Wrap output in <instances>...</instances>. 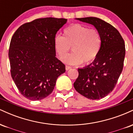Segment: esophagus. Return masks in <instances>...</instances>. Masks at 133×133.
<instances>
[{"label":"esophagus","mask_w":133,"mask_h":133,"mask_svg":"<svg viewBox=\"0 0 133 133\" xmlns=\"http://www.w3.org/2000/svg\"><path fill=\"white\" fill-rule=\"evenodd\" d=\"M70 69H71V67L68 66V65H66V66H65V70H66V71H68Z\"/></svg>","instance_id":"34e87169"}]
</instances>
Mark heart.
Returning a JSON list of instances; mask_svg holds the SVG:
<instances>
[{"instance_id":"heart-1","label":"heart","mask_w":133,"mask_h":133,"mask_svg":"<svg viewBox=\"0 0 133 133\" xmlns=\"http://www.w3.org/2000/svg\"><path fill=\"white\" fill-rule=\"evenodd\" d=\"M64 36L57 35L54 46L61 59L64 57L72 47L73 52L63 59L69 64H89L97 57L101 47V37L97 30L76 24L64 30Z\"/></svg>"}]
</instances>
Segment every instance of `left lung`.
<instances>
[{
    "label": "left lung",
    "instance_id": "obj_1",
    "mask_svg": "<svg viewBox=\"0 0 133 133\" xmlns=\"http://www.w3.org/2000/svg\"><path fill=\"white\" fill-rule=\"evenodd\" d=\"M76 20L94 25L100 35L101 47L92 63L79 68V76L74 83L76 91L90 99H100L110 93L123 71L125 44L115 27L97 17Z\"/></svg>",
    "mask_w": 133,
    "mask_h": 133
}]
</instances>
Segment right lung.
I'll return each instance as SVG.
<instances>
[{
  "instance_id": "obj_1",
  "label": "right lung",
  "mask_w": 133,
  "mask_h": 133,
  "mask_svg": "<svg viewBox=\"0 0 133 133\" xmlns=\"http://www.w3.org/2000/svg\"><path fill=\"white\" fill-rule=\"evenodd\" d=\"M47 17L25 23L14 34L9 50L10 72L21 94L28 99H43L51 94L65 65L56 57L54 39L67 22Z\"/></svg>"
}]
</instances>
